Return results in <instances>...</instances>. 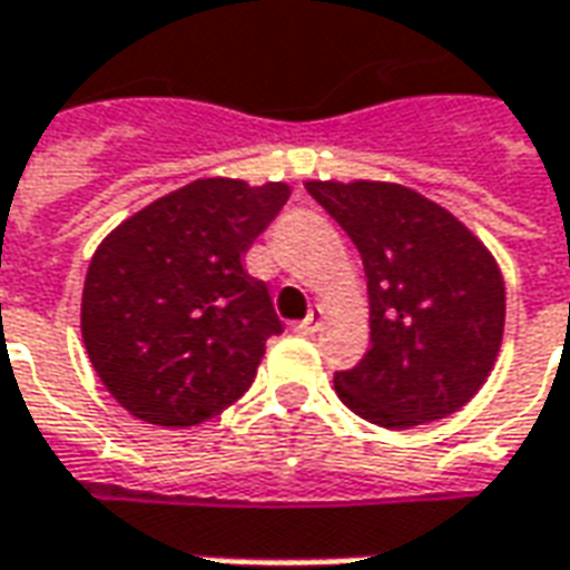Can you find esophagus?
Here are the masks:
<instances>
[{"label": "esophagus", "mask_w": 570, "mask_h": 570, "mask_svg": "<svg viewBox=\"0 0 570 570\" xmlns=\"http://www.w3.org/2000/svg\"><path fill=\"white\" fill-rule=\"evenodd\" d=\"M323 323H325L323 309H313V313H309L304 323L294 325V332H297V335H316V332L323 328Z\"/></svg>", "instance_id": "1"}]
</instances>
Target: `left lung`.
Here are the masks:
<instances>
[{"instance_id":"left-lung-1","label":"left lung","mask_w":570,"mask_h":570,"mask_svg":"<svg viewBox=\"0 0 570 570\" xmlns=\"http://www.w3.org/2000/svg\"><path fill=\"white\" fill-rule=\"evenodd\" d=\"M307 191L363 257L372 347L335 372L341 403L379 428L459 412L500 356L505 282L488 245L400 183L309 179Z\"/></svg>"}]
</instances>
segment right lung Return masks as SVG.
I'll list each match as a JSON object with an SVG mask.
<instances>
[{"instance_id": "obj_1", "label": "right lung", "mask_w": 570, "mask_h": 570, "mask_svg": "<svg viewBox=\"0 0 570 570\" xmlns=\"http://www.w3.org/2000/svg\"><path fill=\"white\" fill-rule=\"evenodd\" d=\"M292 186L210 176L136 210L96 247L80 332L96 375L129 415L188 428L245 394L282 332L242 254Z\"/></svg>"}]
</instances>
